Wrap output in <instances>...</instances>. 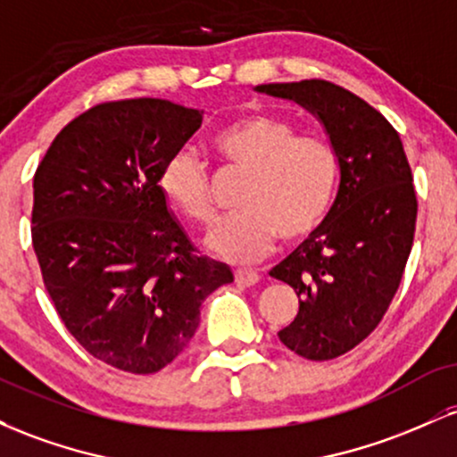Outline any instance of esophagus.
Returning <instances> with one entry per match:
<instances>
[{
	"mask_svg": "<svg viewBox=\"0 0 457 457\" xmlns=\"http://www.w3.org/2000/svg\"><path fill=\"white\" fill-rule=\"evenodd\" d=\"M234 279L238 286H255V283L260 281V275L251 269H236Z\"/></svg>",
	"mask_w": 457,
	"mask_h": 457,
	"instance_id": "1",
	"label": "esophagus"
}]
</instances>
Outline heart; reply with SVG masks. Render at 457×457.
Here are the masks:
<instances>
[{
  "mask_svg": "<svg viewBox=\"0 0 457 457\" xmlns=\"http://www.w3.org/2000/svg\"><path fill=\"white\" fill-rule=\"evenodd\" d=\"M214 150L225 165L246 174L238 212L208 234L212 253L229 262H251L275 246L307 238L324 223L339 185V159L322 137L298 135L295 124L270 113H249L223 127ZM162 197L191 221L217 217L211 176L195 152L167 159L159 178Z\"/></svg>",
  "mask_w": 457,
  "mask_h": 457,
  "instance_id": "1",
  "label": "heart"
}]
</instances>
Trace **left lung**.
Here are the masks:
<instances>
[{
    "mask_svg": "<svg viewBox=\"0 0 457 457\" xmlns=\"http://www.w3.org/2000/svg\"><path fill=\"white\" fill-rule=\"evenodd\" d=\"M255 92L301 104L337 152L339 187L327 219L270 270L298 296L296 318L277 333L283 345L328 361L378 327L400 287L417 221L412 171L397 130L353 92L322 79Z\"/></svg>",
    "mask_w": 457,
    "mask_h": 457,
    "instance_id": "obj_1",
    "label": "left lung"
}]
</instances>
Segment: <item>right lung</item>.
Segmentation results:
<instances>
[{
  "label": "right lung",
  "instance_id": "obj_1",
  "mask_svg": "<svg viewBox=\"0 0 457 457\" xmlns=\"http://www.w3.org/2000/svg\"><path fill=\"white\" fill-rule=\"evenodd\" d=\"M161 98L104 103L60 130L34 176L31 240L45 287L94 359L154 374L199 327L228 264L197 255L167 206V159L202 127Z\"/></svg>",
  "mask_w": 457,
  "mask_h": 457
}]
</instances>
